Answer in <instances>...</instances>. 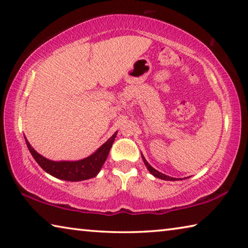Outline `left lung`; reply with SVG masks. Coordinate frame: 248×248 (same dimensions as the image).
<instances>
[{
    "label": "left lung",
    "instance_id": "8db88e82",
    "mask_svg": "<svg viewBox=\"0 0 248 248\" xmlns=\"http://www.w3.org/2000/svg\"><path fill=\"white\" fill-rule=\"evenodd\" d=\"M141 156H142V159H143V162H144V164H145V166H146V169L149 170L150 173L152 174V175L154 176V177H157V178L163 179V180H178V178H174V177H170V176H167V175L163 174V173H159L158 170L153 169V167L149 164L148 161H146V159L144 158L143 154H142V153H141ZM180 179H182V178H180ZM184 179H185V178H184Z\"/></svg>",
    "mask_w": 248,
    "mask_h": 248
}]
</instances>
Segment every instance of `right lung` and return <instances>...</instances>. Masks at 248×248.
<instances>
[{"instance_id":"1","label":"right lung","mask_w":248,"mask_h":248,"mask_svg":"<svg viewBox=\"0 0 248 248\" xmlns=\"http://www.w3.org/2000/svg\"><path fill=\"white\" fill-rule=\"evenodd\" d=\"M116 136L117 131L103 145H100L93 154L83 159H78V161H51V159L44 157L43 155L35 151L26 138H25V141H26L27 148L32 157L45 171H47L53 177L62 180L81 182V180H86L97 176L104 163L106 162Z\"/></svg>"}]
</instances>
